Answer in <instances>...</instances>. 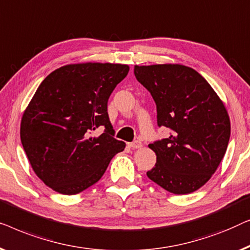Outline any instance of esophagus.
<instances>
[{
	"label": "esophagus",
	"instance_id": "esophagus-1",
	"mask_svg": "<svg viewBox=\"0 0 250 250\" xmlns=\"http://www.w3.org/2000/svg\"><path fill=\"white\" fill-rule=\"evenodd\" d=\"M128 146L132 149H137V148H140V147L143 146V144L140 140H136V142H133V143H129Z\"/></svg>",
	"mask_w": 250,
	"mask_h": 250
}]
</instances>
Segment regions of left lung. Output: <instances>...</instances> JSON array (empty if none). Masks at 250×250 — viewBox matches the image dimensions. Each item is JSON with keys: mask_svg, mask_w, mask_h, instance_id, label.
Here are the masks:
<instances>
[{"mask_svg": "<svg viewBox=\"0 0 250 250\" xmlns=\"http://www.w3.org/2000/svg\"><path fill=\"white\" fill-rule=\"evenodd\" d=\"M133 72L155 101L157 125L172 131L148 145L156 163L147 177L175 195L198 190L215 173L229 144L230 118L222 100L189 66L135 65Z\"/></svg>", "mask_w": 250, "mask_h": 250, "instance_id": "8db88e82", "label": "left lung"}]
</instances>
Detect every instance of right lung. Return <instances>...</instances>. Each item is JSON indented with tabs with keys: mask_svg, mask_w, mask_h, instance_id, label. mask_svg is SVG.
I'll list each match as a JSON object with an SVG mask.
<instances>
[{
	"mask_svg": "<svg viewBox=\"0 0 250 250\" xmlns=\"http://www.w3.org/2000/svg\"><path fill=\"white\" fill-rule=\"evenodd\" d=\"M129 65L66 64L45 78L24 110L20 138L29 163L47 187L76 195L103 177L125 144L115 139L107 101ZM104 126L100 136L91 135Z\"/></svg>",
	"mask_w": 250,
	"mask_h": 250,
	"instance_id": "1",
	"label": "right lung"
}]
</instances>
